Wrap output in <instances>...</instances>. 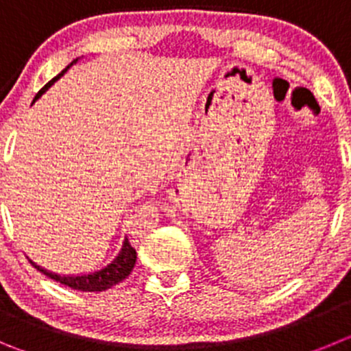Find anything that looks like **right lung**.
Instances as JSON below:
<instances>
[{"label":"right lung","mask_w":351,"mask_h":351,"mask_svg":"<svg viewBox=\"0 0 351 351\" xmlns=\"http://www.w3.org/2000/svg\"><path fill=\"white\" fill-rule=\"evenodd\" d=\"M76 60H72L71 64L67 65V67L64 69V71L58 74V76H55L53 80L50 81V83H47L45 86L39 90V93L34 97V101L38 100L39 97H41L45 91L48 90V88L51 86V84L55 83V81L60 80L62 76H64L65 72L69 71V67H72V65L76 64ZM31 261L32 265H34V268H38L41 274H45L47 277H50V279L57 280V282L64 284V286L71 287V289H76V291H84V293H95V291H107L110 289L112 286H116V284H119L121 280H124L128 277V275L131 274V270H133V267H135V261H136V251L131 247L130 241H128V237H124L123 241V245H121L119 253H117V256L114 258L112 261H110L109 265H106V267H101L100 270H95V271H90V274H81V275H60V274H53V271H48L45 270V268H41L39 265H36L34 261Z\"/></svg>","instance_id":"obj_1"}]
</instances>
